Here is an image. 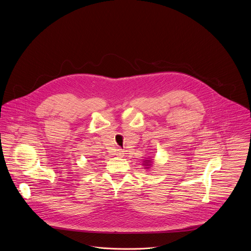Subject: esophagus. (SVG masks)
Returning <instances> with one entry per match:
<instances>
[{"instance_id": "1", "label": "esophagus", "mask_w": 251, "mask_h": 251, "mask_svg": "<svg viewBox=\"0 0 251 251\" xmlns=\"http://www.w3.org/2000/svg\"><path fill=\"white\" fill-rule=\"evenodd\" d=\"M117 155L119 157H123L124 156V151L122 149H117Z\"/></svg>"}]
</instances>
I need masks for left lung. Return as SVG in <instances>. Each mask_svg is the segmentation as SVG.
Returning a JSON list of instances; mask_svg holds the SVG:
<instances>
[{"label":"left lung","instance_id":"left-lung-1","mask_svg":"<svg viewBox=\"0 0 251 251\" xmlns=\"http://www.w3.org/2000/svg\"><path fill=\"white\" fill-rule=\"evenodd\" d=\"M144 163H143V165L145 166V169H150L151 167H152V165H153V161L152 160H145V161H143Z\"/></svg>","mask_w":251,"mask_h":251}]
</instances>
